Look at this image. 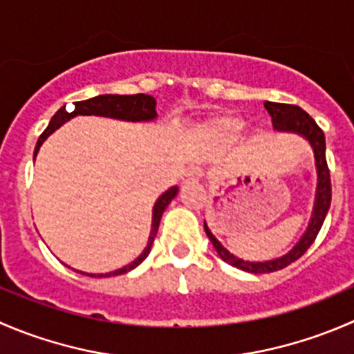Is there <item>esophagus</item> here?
Instances as JSON below:
<instances>
[{
    "mask_svg": "<svg viewBox=\"0 0 354 354\" xmlns=\"http://www.w3.org/2000/svg\"><path fill=\"white\" fill-rule=\"evenodd\" d=\"M204 176V169H202L201 166H192V167H188V171H187V174H185V181H198L201 180V178Z\"/></svg>",
    "mask_w": 354,
    "mask_h": 354,
    "instance_id": "1",
    "label": "esophagus"
}]
</instances>
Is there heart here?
<instances>
[{"label": "heart", "mask_w": 354, "mask_h": 354, "mask_svg": "<svg viewBox=\"0 0 354 354\" xmlns=\"http://www.w3.org/2000/svg\"><path fill=\"white\" fill-rule=\"evenodd\" d=\"M242 128V121L239 118H221L212 124V131L221 138H232Z\"/></svg>", "instance_id": "heart-1"}]
</instances>
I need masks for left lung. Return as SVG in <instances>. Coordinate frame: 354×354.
Masks as SVG:
<instances>
[{
  "instance_id": "1",
  "label": "left lung",
  "mask_w": 354,
  "mask_h": 354,
  "mask_svg": "<svg viewBox=\"0 0 354 354\" xmlns=\"http://www.w3.org/2000/svg\"><path fill=\"white\" fill-rule=\"evenodd\" d=\"M264 109H266L268 114L272 115L273 128L280 129V131L299 133V135H303L304 138L311 143L315 152V160H317L318 187H317V201H315V209H313V218H311L310 226H308V232L304 233L303 239L299 240V243H297L289 254L280 257V259L266 261V263H249V261L239 259V257H235L233 254H230L228 250H226L225 247L216 240V236L209 232L207 225H204L205 233H207L209 240L212 242L214 249L218 250L219 257H221L223 261H226L228 264H232V266H235V268H240L243 270V272H249V273L279 272V270L286 268V266H289L290 263L299 259V257L310 249V245L315 242V239H317L332 201L330 171H328L327 157H325V135L324 131H322L320 126L315 122L313 118H310L308 112H304L303 109L297 107V105L264 102Z\"/></svg>"
}]
</instances>
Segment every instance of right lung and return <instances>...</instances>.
<instances>
[{
	"mask_svg": "<svg viewBox=\"0 0 354 354\" xmlns=\"http://www.w3.org/2000/svg\"><path fill=\"white\" fill-rule=\"evenodd\" d=\"M74 111L67 112V109L62 107L57 114L51 118L48 128L41 133L39 140L36 143V149H34V159L37 156V150H39L41 143L51 135L57 128H60L65 121H68L74 115H105V118H114V119H124V121H150L157 115L156 112V98H152L150 95H100V97L90 98V100L82 102H74ZM178 188L173 187L166 192V194L160 195L159 201L153 205V218H152V232H150L149 243H147L145 250L140 257H136L131 264L124 266L121 270H115L112 273H105V275H91V273H86L88 277H115L122 275V273L131 272L133 268H136L150 252V247H152L153 239L157 235V230H159L160 218H162V212L166 211V207L169 205V202L176 197Z\"/></svg>",
	"mask_w": 354,
	"mask_h": 354,
	"instance_id": "right-lung-1",
	"label": "right lung"
}]
</instances>
